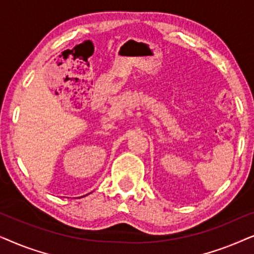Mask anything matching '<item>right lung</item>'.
Listing matches in <instances>:
<instances>
[{
  "label": "right lung",
  "mask_w": 254,
  "mask_h": 254,
  "mask_svg": "<svg viewBox=\"0 0 254 254\" xmlns=\"http://www.w3.org/2000/svg\"><path fill=\"white\" fill-rule=\"evenodd\" d=\"M86 195H88V194H86ZM83 196H85V195H83ZM82 197V196H81Z\"/></svg>",
  "instance_id": "1"
}]
</instances>
